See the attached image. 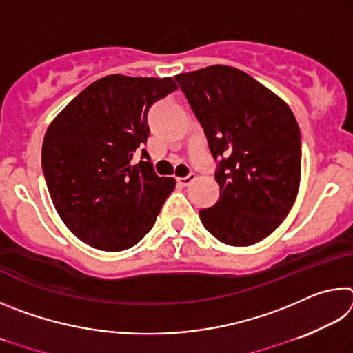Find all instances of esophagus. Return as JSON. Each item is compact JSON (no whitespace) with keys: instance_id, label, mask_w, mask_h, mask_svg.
I'll return each mask as SVG.
<instances>
[{"instance_id":"34e87169","label":"esophagus","mask_w":353,"mask_h":353,"mask_svg":"<svg viewBox=\"0 0 353 353\" xmlns=\"http://www.w3.org/2000/svg\"><path fill=\"white\" fill-rule=\"evenodd\" d=\"M196 179V174L194 172H191V174H188L187 177H177V183L182 185V187H188V185L193 182Z\"/></svg>"}]
</instances>
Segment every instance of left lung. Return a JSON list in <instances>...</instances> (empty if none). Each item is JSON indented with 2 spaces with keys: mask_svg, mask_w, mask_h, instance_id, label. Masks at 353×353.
<instances>
[{
  "mask_svg": "<svg viewBox=\"0 0 353 353\" xmlns=\"http://www.w3.org/2000/svg\"><path fill=\"white\" fill-rule=\"evenodd\" d=\"M176 81L204 128L219 199L199 212L229 246H250L290 213L301 183V130L288 104L244 71L212 65Z\"/></svg>",
  "mask_w": 353,
  "mask_h": 353,
  "instance_id": "left-lung-1",
  "label": "left lung"
}]
</instances>
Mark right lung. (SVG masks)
<instances>
[{"label": "right lung", "instance_id": "obj_1", "mask_svg": "<svg viewBox=\"0 0 353 353\" xmlns=\"http://www.w3.org/2000/svg\"><path fill=\"white\" fill-rule=\"evenodd\" d=\"M177 90L171 77L110 74L82 90L48 128L41 146L48 191L65 225L88 246L118 252L135 246L176 187L154 172L143 149L148 110Z\"/></svg>", "mask_w": 353, "mask_h": 353}]
</instances>
